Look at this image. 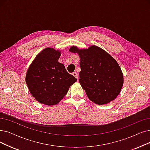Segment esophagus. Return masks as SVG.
<instances>
[{"instance_id": "obj_1", "label": "esophagus", "mask_w": 150, "mask_h": 150, "mask_svg": "<svg viewBox=\"0 0 150 150\" xmlns=\"http://www.w3.org/2000/svg\"><path fill=\"white\" fill-rule=\"evenodd\" d=\"M73 75H74L75 78H76L77 79H79V74H78L76 72H74V73H73Z\"/></svg>"}]
</instances>
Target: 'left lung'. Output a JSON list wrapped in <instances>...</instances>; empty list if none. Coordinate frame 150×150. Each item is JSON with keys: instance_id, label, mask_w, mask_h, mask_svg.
Listing matches in <instances>:
<instances>
[{"instance_id": "obj_1", "label": "left lung", "mask_w": 150, "mask_h": 150, "mask_svg": "<svg viewBox=\"0 0 150 150\" xmlns=\"http://www.w3.org/2000/svg\"><path fill=\"white\" fill-rule=\"evenodd\" d=\"M69 51L77 53L80 57L79 82L88 99L97 105L114 100L124 83L122 70L114 58L95 45L86 49L72 46Z\"/></svg>"}]
</instances>
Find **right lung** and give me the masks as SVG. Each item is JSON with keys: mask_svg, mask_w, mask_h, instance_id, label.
I'll use <instances>...</instances> for the list:
<instances>
[{"mask_svg": "<svg viewBox=\"0 0 150 150\" xmlns=\"http://www.w3.org/2000/svg\"><path fill=\"white\" fill-rule=\"evenodd\" d=\"M61 51L46 48L39 53L29 66L25 83L29 92L39 103L55 105L67 93L77 79L58 62Z\"/></svg>", "mask_w": 150, "mask_h": 150, "instance_id": "1", "label": "right lung"}]
</instances>
